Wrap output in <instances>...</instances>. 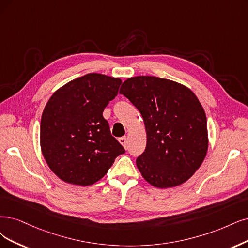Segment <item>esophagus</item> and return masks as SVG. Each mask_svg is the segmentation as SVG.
Listing matches in <instances>:
<instances>
[{
	"instance_id": "1",
	"label": "esophagus",
	"mask_w": 248,
	"mask_h": 248,
	"mask_svg": "<svg viewBox=\"0 0 248 248\" xmlns=\"http://www.w3.org/2000/svg\"><path fill=\"white\" fill-rule=\"evenodd\" d=\"M118 141H119V143H121L124 147L125 148L126 147V143H127V138L125 136H124V137H121V138L118 139Z\"/></svg>"
}]
</instances>
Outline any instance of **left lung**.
<instances>
[{
  "instance_id": "8db88e82",
  "label": "left lung",
  "mask_w": 248,
  "mask_h": 248,
  "mask_svg": "<svg viewBox=\"0 0 248 248\" xmlns=\"http://www.w3.org/2000/svg\"><path fill=\"white\" fill-rule=\"evenodd\" d=\"M119 93L144 119L147 145L136 160L142 177L156 188L189 180L208 148L206 115L196 95L177 81L149 76L127 78Z\"/></svg>"
}]
</instances>
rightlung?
Returning <instances> with one entry per match:
<instances>
[{
    "label": "right lung",
    "mask_w": 248,
    "mask_h": 248,
    "mask_svg": "<svg viewBox=\"0 0 248 248\" xmlns=\"http://www.w3.org/2000/svg\"><path fill=\"white\" fill-rule=\"evenodd\" d=\"M122 79L100 73L72 79L46 104L41 149L51 170L68 184L89 186L102 179L124 149L110 133L103 110Z\"/></svg>",
    "instance_id": "obj_1"
}]
</instances>
